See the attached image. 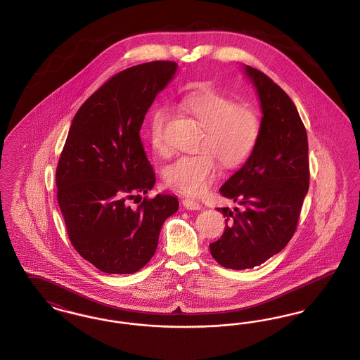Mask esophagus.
<instances>
[{
    "label": "esophagus",
    "instance_id": "34e87169",
    "mask_svg": "<svg viewBox=\"0 0 360 360\" xmlns=\"http://www.w3.org/2000/svg\"><path fill=\"white\" fill-rule=\"evenodd\" d=\"M182 205L185 206L188 210H200L202 207V205H200L197 201H193L190 198L182 200Z\"/></svg>",
    "mask_w": 360,
    "mask_h": 360
}]
</instances>
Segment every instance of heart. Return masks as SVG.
Masks as SVG:
<instances>
[{
	"mask_svg": "<svg viewBox=\"0 0 360 360\" xmlns=\"http://www.w3.org/2000/svg\"><path fill=\"white\" fill-rule=\"evenodd\" d=\"M179 106L202 127L200 151L174 160L165 169L163 176L170 188L188 195H201L217 178L219 162L224 169H236L254 153L262 131L260 116L252 106L236 103L213 87L186 93ZM165 120V110L156 109L148 129L150 144L162 156L169 154Z\"/></svg>",
	"mask_w": 360,
	"mask_h": 360,
	"instance_id": "b5f03b06",
	"label": "heart"
}]
</instances>
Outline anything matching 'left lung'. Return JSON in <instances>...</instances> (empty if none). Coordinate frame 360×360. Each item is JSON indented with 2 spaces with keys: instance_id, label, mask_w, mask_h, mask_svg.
<instances>
[{
  "instance_id": "left-lung-1",
  "label": "left lung",
  "mask_w": 360,
  "mask_h": 360,
  "mask_svg": "<svg viewBox=\"0 0 360 360\" xmlns=\"http://www.w3.org/2000/svg\"><path fill=\"white\" fill-rule=\"evenodd\" d=\"M263 112L254 153L220 193L243 209L219 207L225 219L221 238L209 244L225 269L260 266L290 241L309 190L308 135L290 97L260 70L245 66Z\"/></svg>"
}]
</instances>
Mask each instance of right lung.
Wrapping results in <instances>:
<instances>
[{"mask_svg": "<svg viewBox=\"0 0 360 360\" xmlns=\"http://www.w3.org/2000/svg\"><path fill=\"white\" fill-rule=\"evenodd\" d=\"M176 63L155 60L109 78L78 109L56 167L58 204L72 247L106 274H134L154 257L174 195L128 200L154 188L140 128Z\"/></svg>", "mask_w": 360, "mask_h": 360, "instance_id": "1", "label": "right lung"}]
</instances>
